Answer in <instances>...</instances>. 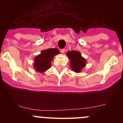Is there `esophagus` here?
Returning a JSON list of instances; mask_svg holds the SVG:
<instances>
[{"mask_svg":"<svg viewBox=\"0 0 123 123\" xmlns=\"http://www.w3.org/2000/svg\"><path fill=\"white\" fill-rule=\"evenodd\" d=\"M65 49H61V52L62 53V54H64L65 53Z\"/></svg>","mask_w":123,"mask_h":123,"instance_id":"1","label":"esophagus"}]
</instances>
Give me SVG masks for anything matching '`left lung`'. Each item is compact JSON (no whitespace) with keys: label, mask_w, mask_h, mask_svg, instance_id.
Listing matches in <instances>:
<instances>
[{"label":"left lung","mask_w":123,"mask_h":123,"mask_svg":"<svg viewBox=\"0 0 123 123\" xmlns=\"http://www.w3.org/2000/svg\"><path fill=\"white\" fill-rule=\"evenodd\" d=\"M67 56L70 61L69 66L71 67L72 70L75 73H80L86 65V61L81 56L80 52L76 50L68 51Z\"/></svg>","instance_id":"left-lung-1"}]
</instances>
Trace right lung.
Instances as JSON below:
<instances>
[{
  "instance_id": "1",
  "label": "right lung",
  "mask_w": 123,
  "mask_h": 123,
  "mask_svg": "<svg viewBox=\"0 0 123 123\" xmlns=\"http://www.w3.org/2000/svg\"><path fill=\"white\" fill-rule=\"evenodd\" d=\"M59 54L57 48H49L41 51L40 54L34 58L33 67L36 72L43 73L51 67V62L54 56Z\"/></svg>"
}]
</instances>
